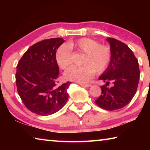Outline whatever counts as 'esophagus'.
<instances>
[{
    "instance_id": "esophagus-1",
    "label": "esophagus",
    "mask_w": 150,
    "mask_h": 150,
    "mask_svg": "<svg viewBox=\"0 0 150 150\" xmlns=\"http://www.w3.org/2000/svg\"><path fill=\"white\" fill-rule=\"evenodd\" d=\"M80 85L81 86H83V87H91V85H90V84H82V83H81Z\"/></svg>"
}]
</instances>
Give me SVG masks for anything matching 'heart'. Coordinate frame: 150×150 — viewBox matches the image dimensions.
Returning <instances> with one entry per match:
<instances>
[{
    "label": "heart",
    "instance_id": "b5f03b06",
    "mask_svg": "<svg viewBox=\"0 0 150 150\" xmlns=\"http://www.w3.org/2000/svg\"><path fill=\"white\" fill-rule=\"evenodd\" d=\"M71 51L85 54L81 67H71L65 71L64 77L67 80L80 83H87L94 75L103 73L107 69L111 59L110 47L105 45H100L96 40L83 38L76 41L70 42L67 44L62 45L58 48L55 54L57 65L62 69H66L72 62Z\"/></svg>",
    "mask_w": 150,
    "mask_h": 150
}]
</instances>
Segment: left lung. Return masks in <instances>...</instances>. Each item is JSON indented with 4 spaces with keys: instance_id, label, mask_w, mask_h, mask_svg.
I'll list each match as a JSON object with an SVG mask.
<instances>
[{
    "instance_id": "obj_1",
    "label": "left lung",
    "mask_w": 150,
    "mask_h": 150,
    "mask_svg": "<svg viewBox=\"0 0 150 150\" xmlns=\"http://www.w3.org/2000/svg\"><path fill=\"white\" fill-rule=\"evenodd\" d=\"M110 45L111 59L98 79L106 83L102 93L95 102L100 108L115 110L124 107L135 95L139 80L138 59L128 45L119 40L107 38ZM110 82L111 88L108 87Z\"/></svg>"
}]
</instances>
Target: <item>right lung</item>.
Returning a JSON list of instances; mask_svg holds the SVG:
<instances>
[{
	"mask_svg": "<svg viewBox=\"0 0 150 150\" xmlns=\"http://www.w3.org/2000/svg\"><path fill=\"white\" fill-rule=\"evenodd\" d=\"M64 42L56 38L38 42L28 49L17 65L18 93L26 107L36 115H53L67 101L71 82L56 86L59 69L55 54Z\"/></svg>",
	"mask_w": 150,
	"mask_h": 150,
	"instance_id": "add662e5",
	"label": "right lung"
}]
</instances>
